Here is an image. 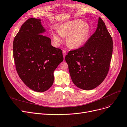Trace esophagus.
<instances>
[{
  "mask_svg": "<svg viewBox=\"0 0 127 127\" xmlns=\"http://www.w3.org/2000/svg\"><path fill=\"white\" fill-rule=\"evenodd\" d=\"M66 51L64 50H63V55L64 58H65V56H66Z\"/></svg>",
  "mask_w": 127,
  "mask_h": 127,
  "instance_id": "obj_1",
  "label": "esophagus"
}]
</instances>
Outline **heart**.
<instances>
[{
    "instance_id": "heart-1",
    "label": "heart",
    "mask_w": 127,
    "mask_h": 127,
    "mask_svg": "<svg viewBox=\"0 0 127 127\" xmlns=\"http://www.w3.org/2000/svg\"><path fill=\"white\" fill-rule=\"evenodd\" d=\"M57 33L53 32L52 37L56 45L62 41V37H66V43L70 48L76 49L83 46L90 34V27L87 23L79 19L72 20L61 24Z\"/></svg>"
}]
</instances>
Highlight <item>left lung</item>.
<instances>
[{
	"label": "left lung",
	"instance_id": "1",
	"mask_svg": "<svg viewBox=\"0 0 127 127\" xmlns=\"http://www.w3.org/2000/svg\"><path fill=\"white\" fill-rule=\"evenodd\" d=\"M112 53V38L99 18L95 32L84 46L70 51L65 57L75 85L86 90L100 85L108 72Z\"/></svg>",
	"mask_w": 127,
	"mask_h": 127
}]
</instances>
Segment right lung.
<instances>
[{"label":"right lung","instance_id":"1","mask_svg":"<svg viewBox=\"0 0 127 127\" xmlns=\"http://www.w3.org/2000/svg\"><path fill=\"white\" fill-rule=\"evenodd\" d=\"M41 20L30 18L14 37L13 58L21 80L31 89L46 91L53 85L54 71L63 61L62 51L53 47Z\"/></svg>","mask_w":127,"mask_h":127}]
</instances>
